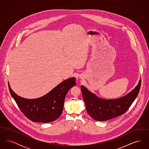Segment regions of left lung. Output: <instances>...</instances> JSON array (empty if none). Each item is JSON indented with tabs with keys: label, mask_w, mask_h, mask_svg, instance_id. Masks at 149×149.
<instances>
[{
	"label": "left lung",
	"mask_w": 149,
	"mask_h": 149,
	"mask_svg": "<svg viewBox=\"0 0 149 149\" xmlns=\"http://www.w3.org/2000/svg\"><path fill=\"white\" fill-rule=\"evenodd\" d=\"M140 79L138 85L126 95L118 99L106 100L97 97L84 86H81L83 98L88 114L95 120H109L125 113L137 97L141 87Z\"/></svg>",
	"instance_id": "1"
}]
</instances>
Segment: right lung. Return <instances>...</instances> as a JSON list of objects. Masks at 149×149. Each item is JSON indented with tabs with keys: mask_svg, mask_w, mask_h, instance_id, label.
Listing matches in <instances>:
<instances>
[{
	"mask_svg": "<svg viewBox=\"0 0 149 149\" xmlns=\"http://www.w3.org/2000/svg\"><path fill=\"white\" fill-rule=\"evenodd\" d=\"M75 85V79L69 78L41 98L29 99L18 96L8 84L9 92L23 114L34 122L48 123L61 114L64 99L69 90Z\"/></svg>",
	"mask_w": 149,
	"mask_h": 149,
	"instance_id": "add662e5",
	"label": "right lung"
}]
</instances>
